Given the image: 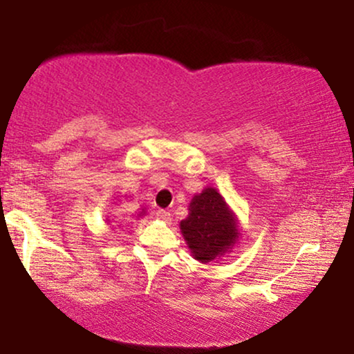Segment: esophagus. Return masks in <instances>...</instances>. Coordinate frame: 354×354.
<instances>
[{"label": "esophagus", "mask_w": 354, "mask_h": 354, "mask_svg": "<svg viewBox=\"0 0 354 354\" xmlns=\"http://www.w3.org/2000/svg\"><path fill=\"white\" fill-rule=\"evenodd\" d=\"M154 216H156L158 219L164 221V222H169V221L172 219L171 212H167V211H164V209H156V211H154Z\"/></svg>", "instance_id": "obj_1"}]
</instances>
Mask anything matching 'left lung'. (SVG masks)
<instances>
[{
	"label": "left lung",
	"mask_w": 354,
	"mask_h": 354,
	"mask_svg": "<svg viewBox=\"0 0 354 354\" xmlns=\"http://www.w3.org/2000/svg\"><path fill=\"white\" fill-rule=\"evenodd\" d=\"M180 232L192 256L203 264L221 259L239 243V217L214 187L192 198Z\"/></svg>",
	"instance_id": "8db88e82"
}]
</instances>
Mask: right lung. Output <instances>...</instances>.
Returning a JSON list of instances; mask_svg holds the SVG:
<instances>
[{"instance_id":"right-lung-1","label":"right lung","mask_w":354,"mask_h":354,"mask_svg":"<svg viewBox=\"0 0 354 354\" xmlns=\"http://www.w3.org/2000/svg\"><path fill=\"white\" fill-rule=\"evenodd\" d=\"M145 214V209H142V211H140V214H138V217H142Z\"/></svg>"}]
</instances>
